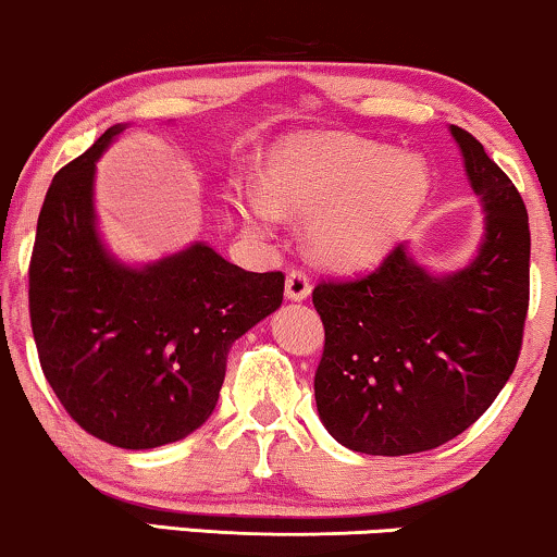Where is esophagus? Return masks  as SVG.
Returning <instances> with one entry per match:
<instances>
[{
  "instance_id": "34e87169",
  "label": "esophagus",
  "mask_w": 557,
  "mask_h": 557,
  "mask_svg": "<svg viewBox=\"0 0 557 557\" xmlns=\"http://www.w3.org/2000/svg\"><path fill=\"white\" fill-rule=\"evenodd\" d=\"M309 294H311V281H309L307 273L299 271V269L288 271V276H286V296H288V299L304 301Z\"/></svg>"
}]
</instances>
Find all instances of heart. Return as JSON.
<instances>
[{"label": "heart", "mask_w": 557, "mask_h": 557, "mask_svg": "<svg viewBox=\"0 0 557 557\" xmlns=\"http://www.w3.org/2000/svg\"><path fill=\"white\" fill-rule=\"evenodd\" d=\"M431 193L421 157L345 134H299L265 159V182L238 187L243 218L271 227L284 212L307 215V243L319 261L355 269L387 253Z\"/></svg>", "instance_id": "b5f03b06"}]
</instances>
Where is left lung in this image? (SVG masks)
Returning <instances> with one entry per match:
<instances>
[{
    "instance_id": "8db88e82",
    "label": "left lung",
    "mask_w": 557,
    "mask_h": 557,
    "mask_svg": "<svg viewBox=\"0 0 557 557\" xmlns=\"http://www.w3.org/2000/svg\"><path fill=\"white\" fill-rule=\"evenodd\" d=\"M484 208L474 261L425 271L398 246L368 276L322 281L317 410L342 446L372 456L431 451L469 429L512 375L530 304V223L512 180L451 126Z\"/></svg>"
}]
</instances>
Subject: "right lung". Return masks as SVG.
I'll use <instances>...</instances> for the list:
<instances>
[{
    "instance_id": "add662e5",
    "label": "right lung",
    "mask_w": 557,
    "mask_h": 557,
    "mask_svg": "<svg viewBox=\"0 0 557 557\" xmlns=\"http://www.w3.org/2000/svg\"><path fill=\"white\" fill-rule=\"evenodd\" d=\"M106 128L55 174L29 261V322L45 377L75 423L119 448H157L215 410L233 342L284 299V273H253L208 243L141 269L109 256L96 227Z\"/></svg>"
}]
</instances>
